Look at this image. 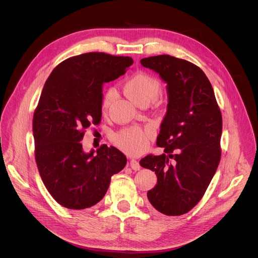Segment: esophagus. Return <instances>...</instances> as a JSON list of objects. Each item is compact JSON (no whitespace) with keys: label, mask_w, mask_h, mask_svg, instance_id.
I'll return each instance as SVG.
<instances>
[{"label":"esophagus","mask_w":258,"mask_h":258,"mask_svg":"<svg viewBox=\"0 0 258 258\" xmlns=\"http://www.w3.org/2000/svg\"><path fill=\"white\" fill-rule=\"evenodd\" d=\"M130 167H131L132 170H135V171H138V170H140V168H141L139 161H137L135 159H131L130 160Z\"/></svg>","instance_id":"esophagus-1"}]
</instances>
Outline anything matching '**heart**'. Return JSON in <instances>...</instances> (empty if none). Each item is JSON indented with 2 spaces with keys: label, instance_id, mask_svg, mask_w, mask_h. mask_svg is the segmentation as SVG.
I'll return each mask as SVG.
<instances>
[{
  "label": "heart",
  "instance_id": "1",
  "mask_svg": "<svg viewBox=\"0 0 258 258\" xmlns=\"http://www.w3.org/2000/svg\"><path fill=\"white\" fill-rule=\"evenodd\" d=\"M123 91L126 96L138 105L151 103L158 97L160 83L156 77L145 72H137L129 76L123 83ZM114 98V91L108 89L101 101V110L106 111ZM153 137L151 130H144L140 127L122 129L114 136V143L121 151L130 155L142 153Z\"/></svg>",
  "mask_w": 258,
  "mask_h": 258
}]
</instances>
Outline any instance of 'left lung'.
I'll use <instances>...</instances> for the list:
<instances>
[{
  "label": "left lung",
  "instance_id": "obj_1",
  "mask_svg": "<svg viewBox=\"0 0 258 258\" xmlns=\"http://www.w3.org/2000/svg\"><path fill=\"white\" fill-rule=\"evenodd\" d=\"M141 64L167 83L169 103L157 137L165 154L147 155L143 168L155 171L157 185L147 198L158 212L185 214L204 197L221 160L222 114L202 70L169 54L148 57Z\"/></svg>",
  "mask_w": 258,
  "mask_h": 258
}]
</instances>
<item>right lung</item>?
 <instances>
[{
  "instance_id": "right-lung-1",
  "label": "right lung",
  "mask_w": 258,
  "mask_h": 258,
  "mask_svg": "<svg viewBox=\"0 0 258 258\" xmlns=\"http://www.w3.org/2000/svg\"><path fill=\"white\" fill-rule=\"evenodd\" d=\"M131 57L86 52L52 70L33 115L35 161L46 188L59 205L84 210L104 197L113 174L127 158L116 147L101 145L86 154L85 131L102 116V85L126 73Z\"/></svg>"
}]
</instances>
